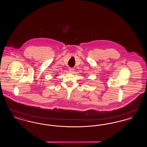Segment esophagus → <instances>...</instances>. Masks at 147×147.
<instances>
[{
  "mask_svg": "<svg viewBox=\"0 0 147 147\" xmlns=\"http://www.w3.org/2000/svg\"><path fill=\"white\" fill-rule=\"evenodd\" d=\"M74 70V69L73 68H70L69 69V72H70V73H73Z\"/></svg>",
  "mask_w": 147,
  "mask_h": 147,
  "instance_id": "1",
  "label": "esophagus"
}]
</instances>
